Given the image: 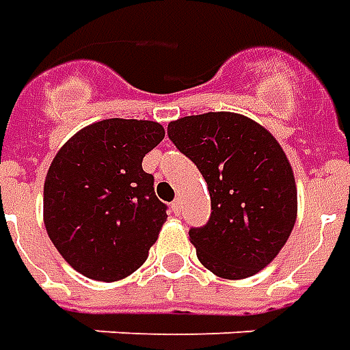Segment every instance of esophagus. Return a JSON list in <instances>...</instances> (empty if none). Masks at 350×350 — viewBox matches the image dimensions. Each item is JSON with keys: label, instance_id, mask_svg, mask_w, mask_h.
<instances>
[{"label": "esophagus", "instance_id": "obj_1", "mask_svg": "<svg viewBox=\"0 0 350 350\" xmlns=\"http://www.w3.org/2000/svg\"><path fill=\"white\" fill-rule=\"evenodd\" d=\"M170 208H172V213H174V215H180V211H182V203H180V199H174V201H172V205H170Z\"/></svg>", "mask_w": 350, "mask_h": 350}]
</instances>
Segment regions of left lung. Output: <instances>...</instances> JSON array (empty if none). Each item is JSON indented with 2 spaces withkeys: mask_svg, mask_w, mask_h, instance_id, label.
<instances>
[{
  "mask_svg": "<svg viewBox=\"0 0 350 350\" xmlns=\"http://www.w3.org/2000/svg\"><path fill=\"white\" fill-rule=\"evenodd\" d=\"M168 137L191 159L211 193V218L189 230L197 258L224 280H243L275 258L297 218V187L284 149L235 113L184 116Z\"/></svg>",
  "mask_w": 350,
  "mask_h": 350,
  "instance_id": "8db88e82",
  "label": "left lung"
}]
</instances>
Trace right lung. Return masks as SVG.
Masks as SVG:
<instances>
[{"label": "right lung", "instance_id": "obj_1", "mask_svg": "<svg viewBox=\"0 0 350 350\" xmlns=\"http://www.w3.org/2000/svg\"><path fill=\"white\" fill-rule=\"evenodd\" d=\"M163 137L159 122L107 118L59 149L45 176L44 222L76 272L116 282L147 260L166 222V205L142 161Z\"/></svg>", "mask_w": 350, "mask_h": 350}]
</instances>
